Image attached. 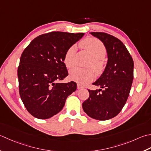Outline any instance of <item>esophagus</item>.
<instances>
[{"label": "esophagus", "mask_w": 151, "mask_h": 151, "mask_svg": "<svg viewBox=\"0 0 151 151\" xmlns=\"http://www.w3.org/2000/svg\"><path fill=\"white\" fill-rule=\"evenodd\" d=\"M82 88H84V86L81 84H77V89L80 90V89H82Z\"/></svg>", "instance_id": "1"}]
</instances>
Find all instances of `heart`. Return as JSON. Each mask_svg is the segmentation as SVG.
I'll list each match as a JSON object with an SVG mask.
<instances>
[{
	"instance_id": "obj_1",
	"label": "heart",
	"mask_w": 151,
	"mask_h": 151,
	"mask_svg": "<svg viewBox=\"0 0 151 151\" xmlns=\"http://www.w3.org/2000/svg\"><path fill=\"white\" fill-rule=\"evenodd\" d=\"M81 46L90 52L93 58L90 62L89 67H93L97 74L101 73L105 67L103 58L106 54V48L103 43L99 39L93 37H88L80 43ZM76 47H69L65 53L63 62L67 68H72L75 65V54ZM69 78L80 84H84L92 81L94 78V72L91 69H82L76 67L69 72Z\"/></svg>"
}]
</instances>
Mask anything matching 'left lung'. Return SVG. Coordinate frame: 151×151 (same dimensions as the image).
I'll return each instance as SVG.
<instances>
[{"mask_svg":"<svg viewBox=\"0 0 151 151\" xmlns=\"http://www.w3.org/2000/svg\"><path fill=\"white\" fill-rule=\"evenodd\" d=\"M104 44L108 61L104 72L93 85L101 89L88 90L89 97L82 103L88 116L99 120L116 116L126 104L134 79V61L119 38L103 32H92Z\"/></svg>","mask_w":151,"mask_h":151,"instance_id":"obj_1","label":"left lung"}]
</instances>
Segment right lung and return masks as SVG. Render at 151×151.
<instances>
[{
  "mask_svg": "<svg viewBox=\"0 0 151 151\" xmlns=\"http://www.w3.org/2000/svg\"><path fill=\"white\" fill-rule=\"evenodd\" d=\"M84 33L52 31L32 40L23 50L17 69L19 92L27 110L38 119H47L63 108L76 82L61 83L68 75L65 53Z\"/></svg>",
  "mask_w": 151,
  "mask_h": 151,
  "instance_id": "obj_1",
  "label": "right lung"
}]
</instances>
